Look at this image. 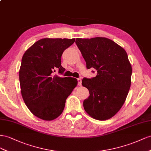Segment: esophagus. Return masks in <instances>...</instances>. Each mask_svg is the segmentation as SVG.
<instances>
[{
	"label": "esophagus",
	"instance_id": "1",
	"mask_svg": "<svg viewBox=\"0 0 151 151\" xmlns=\"http://www.w3.org/2000/svg\"><path fill=\"white\" fill-rule=\"evenodd\" d=\"M77 81H78V85L79 86L81 85V78H77Z\"/></svg>",
	"mask_w": 151,
	"mask_h": 151
}]
</instances>
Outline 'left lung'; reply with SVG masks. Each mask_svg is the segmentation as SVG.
Masks as SVG:
<instances>
[{"label": "left lung", "instance_id": "1", "mask_svg": "<svg viewBox=\"0 0 151 151\" xmlns=\"http://www.w3.org/2000/svg\"><path fill=\"white\" fill-rule=\"evenodd\" d=\"M76 44L87 64L97 76L84 78L82 85L90 96L83 101L84 109L92 118L106 120L122 108L131 85L132 68L125 50L109 38H76Z\"/></svg>", "mask_w": 151, "mask_h": 151}]
</instances>
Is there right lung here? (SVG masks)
Segmentation results:
<instances>
[{"label": "right lung", "instance_id": "add662e5", "mask_svg": "<svg viewBox=\"0 0 151 151\" xmlns=\"http://www.w3.org/2000/svg\"><path fill=\"white\" fill-rule=\"evenodd\" d=\"M75 38H42L25 52L19 71L21 92L32 114L45 121L61 115L68 97L77 85L75 78L54 75L65 71L61 66L63 52Z\"/></svg>", "mask_w": 151, "mask_h": 151}]
</instances>
